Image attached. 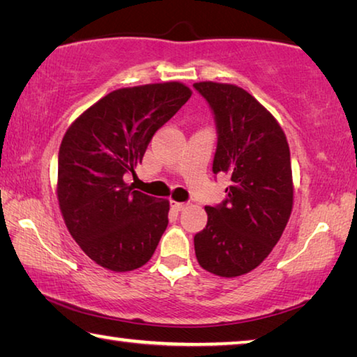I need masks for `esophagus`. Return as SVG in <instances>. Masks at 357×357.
Returning a JSON list of instances; mask_svg holds the SVG:
<instances>
[{
  "label": "esophagus",
  "mask_w": 357,
  "mask_h": 357,
  "mask_svg": "<svg viewBox=\"0 0 357 357\" xmlns=\"http://www.w3.org/2000/svg\"><path fill=\"white\" fill-rule=\"evenodd\" d=\"M170 206H172V209H174V211H181V209H184L185 208V203H181V202H170Z\"/></svg>",
  "instance_id": "esophagus-1"
}]
</instances>
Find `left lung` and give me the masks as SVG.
Instances as JSON below:
<instances>
[{
    "label": "left lung",
    "mask_w": 357,
    "mask_h": 357,
    "mask_svg": "<svg viewBox=\"0 0 357 357\" xmlns=\"http://www.w3.org/2000/svg\"><path fill=\"white\" fill-rule=\"evenodd\" d=\"M193 88L214 116L213 173L231 179L225 200L204 206L208 223L193 238L195 255L209 273L238 277L269 255L291 214L288 142L273 114L243 88L213 82Z\"/></svg>",
    "instance_id": "1"
}]
</instances>
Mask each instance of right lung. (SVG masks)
<instances>
[{
    "mask_svg": "<svg viewBox=\"0 0 357 357\" xmlns=\"http://www.w3.org/2000/svg\"><path fill=\"white\" fill-rule=\"evenodd\" d=\"M183 83L116 89L66 132L58 153V200L75 243L116 273L143 266L168 225V200L124 183L151 138L190 98Z\"/></svg>",
    "mask_w": 357,
    "mask_h": 357,
    "instance_id": "obj_1",
    "label": "right lung"
}]
</instances>
